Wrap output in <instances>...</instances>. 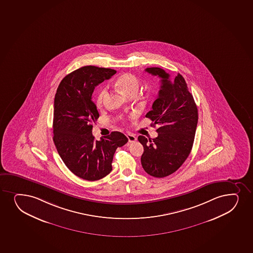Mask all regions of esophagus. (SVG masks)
Segmentation results:
<instances>
[{
    "label": "esophagus",
    "instance_id": "34e87169",
    "mask_svg": "<svg viewBox=\"0 0 253 253\" xmlns=\"http://www.w3.org/2000/svg\"><path fill=\"white\" fill-rule=\"evenodd\" d=\"M126 137H127L128 141L130 142H134L137 141V137H135V135L132 133H128Z\"/></svg>",
    "mask_w": 253,
    "mask_h": 253
}]
</instances>
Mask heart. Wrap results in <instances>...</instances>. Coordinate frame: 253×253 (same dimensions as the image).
Listing matches in <instances>:
<instances>
[{
    "mask_svg": "<svg viewBox=\"0 0 253 253\" xmlns=\"http://www.w3.org/2000/svg\"><path fill=\"white\" fill-rule=\"evenodd\" d=\"M116 85L126 95L129 96L132 93H137L139 90V80L137 76L131 73H125L119 77L116 82ZM107 87H102L97 97V104L100 105L105 101V97L107 96Z\"/></svg>",
    "mask_w": 253,
    "mask_h": 253,
    "instance_id": "heart-1",
    "label": "heart"
}]
</instances>
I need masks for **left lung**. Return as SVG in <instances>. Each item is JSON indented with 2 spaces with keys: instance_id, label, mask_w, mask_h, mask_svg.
<instances>
[{
  "instance_id": "left-lung-1",
  "label": "left lung",
  "mask_w": 253,
  "mask_h": 253,
  "mask_svg": "<svg viewBox=\"0 0 253 253\" xmlns=\"http://www.w3.org/2000/svg\"><path fill=\"white\" fill-rule=\"evenodd\" d=\"M146 72L160 78L161 86L152 111L146 114L151 126L157 125L154 139L139 136L143 146L142 168L154 177L163 178L176 171L192 150L198 125V108L183 77L174 79L160 67H148Z\"/></svg>"
}]
</instances>
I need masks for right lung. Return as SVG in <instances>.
Listing matches in <instances>:
<instances>
[{"instance_id":"add662e5","label":"right lung","mask_w":253,"mask_h":253,"mask_svg":"<svg viewBox=\"0 0 253 253\" xmlns=\"http://www.w3.org/2000/svg\"><path fill=\"white\" fill-rule=\"evenodd\" d=\"M116 73L111 68L81 67L61 80L55 93L53 141L67 168L84 180H98L110 174L116 148L128 142L120 131L99 141L92 134L99 116L92 100L94 87Z\"/></svg>"}]
</instances>
